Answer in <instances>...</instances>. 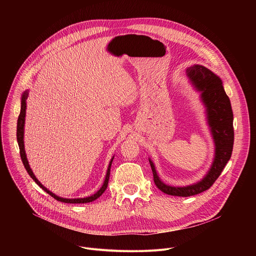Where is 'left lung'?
<instances>
[{
	"mask_svg": "<svg viewBox=\"0 0 256 256\" xmlns=\"http://www.w3.org/2000/svg\"><path fill=\"white\" fill-rule=\"evenodd\" d=\"M186 76L192 87L200 93L204 106L206 124L214 144V155L206 174L196 184L186 186H173L164 184L159 177L156 167L149 158L156 186L166 194L174 196H192L208 190L220 176L231 158L234 130L233 112L221 78L202 64H194L186 68Z\"/></svg>",
	"mask_w": 256,
	"mask_h": 256,
	"instance_id": "8db88e82",
	"label": "left lung"
}]
</instances>
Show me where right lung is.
<instances>
[{
    "label": "right lung",
    "instance_id": "obj_1",
    "mask_svg": "<svg viewBox=\"0 0 256 256\" xmlns=\"http://www.w3.org/2000/svg\"><path fill=\"white\" fill-rule=\"evenodd\" d=\"M28 93L29 91L26 90L22 93V96H21V109H20V114H19V118H18V122H17V142H18V144H19V149H20V156H21V159H22V162H23V165L26 169V171L28 172V174L30 175V177L35 181V184H38L40 188H42L46 192H48L50 196H52L54 198H56V200L58 202H66V204H86V202H91L93 200H95L96 198H98L104 192L105 190L107 188V186H108V180H109V175H110V168H112V163L114 161V156L112 158L110 162H109V165H108V168H107V171H106V175H105V179L103 181V184L102 186L100 188V190L98 192H96L94 194L90 196H87V198H60L56 194H54V192H52L50 190H48L46 186H44L40 181H38V179L36 178V176L34 175L32 169L30 168V165L28 163V160H27V157H26V152H25V147H24V126H25V116H26V100L28 98Z\"/></svg>",
    "mask_w": 256,
    "mask_h": 256
}]
</instances>
